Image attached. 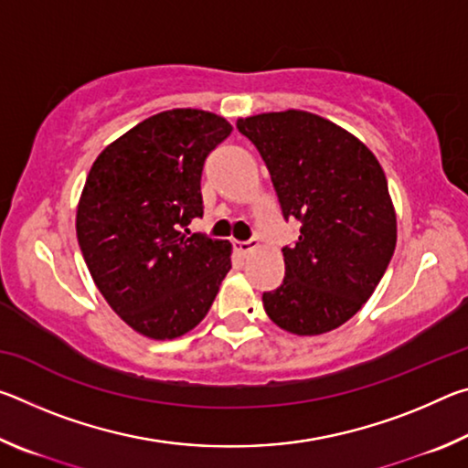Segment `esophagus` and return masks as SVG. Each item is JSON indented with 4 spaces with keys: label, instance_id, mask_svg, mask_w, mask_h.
<instances>
[{
    "label": "esophagus",
    "instance_id": "obj_1",
    "mask_svg": "<svg viewBox=\"0 0 468 468\" xmlns=\"http://www.w3.org/2000/svg\"><path fill=\"white\" fill-rule=\"evenodd\" d=\"M258 248V239H248V241H235V251L241 253V256H248L251 250Z\"/></svg>",
    "mask_w": 468,
    "mask_h": 468
}]
</instances>
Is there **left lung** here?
Wrapping results in <instances>:
<instances>
[{"label":"left lung","instance_id":"obj_1","mask_svg":"<svg viewBox=\"0 0 468 468\" xmlns=\"http://www.w3.org/2000/svg\"><path fill=\"white\" fill-rule=\"evenodd\" d=\"M271 173L284 220L301 223L284 245V279L262 295L276 326L324 335L361 310L382 281L396 245L388 181L371 150L307 111L237 122Z\"/></svg>","mask_w":468,"mask_h":468}]
</instances>
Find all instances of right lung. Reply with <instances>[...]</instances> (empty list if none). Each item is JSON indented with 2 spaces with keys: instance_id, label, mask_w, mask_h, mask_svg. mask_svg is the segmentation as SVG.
<instances>
[{
  "instance_id": "right-lung-1",
  "label": "right lung",
  "mask_w": 468,
  "mask_h": 468,
  "mask_svg": "<svg viewBox=\"0 0 468 468\" xmlns=\"http://www.w3.org/2000/svg\"><path fill=\"white\" fill-rule=\"evenodd\" d=\"M231 130L208 111H163L102 150L86 177L84 262L113 312L148 338L197 326L231 271V243L187 229L204 215L206 156Z\"/></svg>"
}]
</instances>
